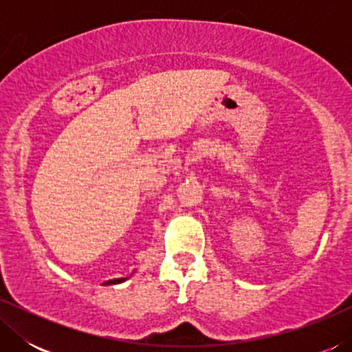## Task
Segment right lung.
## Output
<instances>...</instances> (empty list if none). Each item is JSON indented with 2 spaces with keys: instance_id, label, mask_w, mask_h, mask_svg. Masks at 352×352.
I'll list each match as a JSON object with an SVG mask.
<instances>
[{
  "instance_id": "obj_1",
  "label": "right lung",
  "mask_w": 352,
  "mask_h": 352,
  "mask_svg": "<svg viewBox=\"0 0 352 352\" xmlns=\"http://www.w3.org/2000/svg\"><path fill=\"white\" fill-rule=\"evenodd\" d=\"M124 280V278H113V280H109L105 282V285H109V283H122Z\"/></svg>"
}]
</instances>
